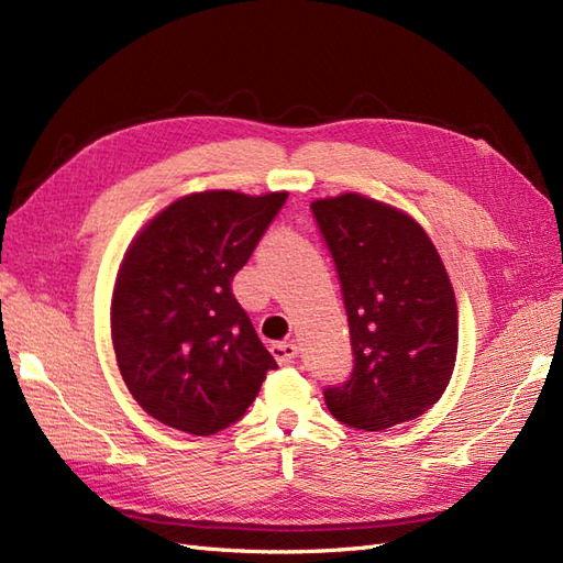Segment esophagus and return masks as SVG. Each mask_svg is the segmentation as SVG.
I'll return each mask as SVG.
<instances>
[{"instance_id":"1","label":"esophagus","mask_w":563,"mask_h":563,"mask_svg":"<svg viewBox=\"0 0 563 563\" xmlns=\"http://www.w3.org/2000/svg\"><path fill=\"white\" fill-rule=\"evenodd\" d=\"M272 354H275V360L282 366L294 364V360L298 356V345H294V343H277V345H272Z\"/></svg>"}]
</instances>
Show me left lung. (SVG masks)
Here are the masks:
<instances>
[{
	"label": "left lung",
	"instance_id": "obj_1",
	"mask_svg": "<svg viewBox=\"0 0 563 563\" xmlns=\"http://www.w3.org/2000/svg\"><path fill=\"white\" fill-rule=\"evenodd\" d=\"M343 288L354 368L323 389L333 418L380 432L444 395L457 354V305L432 240L416 220L356 192L312 201Z\"/></svg>",
	"mask_w": 563,
	"mask_h": 563
}]
</instances>
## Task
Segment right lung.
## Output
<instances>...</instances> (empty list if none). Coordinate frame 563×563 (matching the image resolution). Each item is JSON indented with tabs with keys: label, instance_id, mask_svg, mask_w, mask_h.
Masks as SVG:
<instances>
[{
	"label": "right lung",
	"instance_id": "obj_1",
	"mask_svg": "<svg viewBox=\"0 0 563 563\" xmlns=\"http://www.w3.org/2000/svg\"><path fill=\"white\" fill-rule=\"evenodd\" d=\"M288 192H192L133 236L112 291L119 373L147 416L209 437L240 420L277 368L232 279Z\"/></svg>",
	"mask_w": 563,
	"mask_h": 563
}]
</instances>
